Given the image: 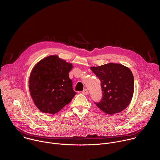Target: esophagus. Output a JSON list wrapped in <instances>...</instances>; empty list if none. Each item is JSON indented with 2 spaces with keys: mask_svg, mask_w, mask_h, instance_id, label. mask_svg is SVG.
<instances>
[{
  "mask_svg": "<svg viewBox=\"0 0 160 160\" xmlns=\"http://www.w3.org/2000/svg\"><path fill=\"white\" fill-rule=\"evenodd\" d=\"M82 94H84V95H87L88 94V90H87V89H84L82 91Z\"/></svg>",
  "mask_w": 160,
  "mask_h": 160,
  "instance_id": "obj_1",
  "label": "esophagus"
}]
</instances>
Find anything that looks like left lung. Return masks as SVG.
<instances>
[{"label":"left lung","instance_id":"8db88e82","mask_svg":"<svg viewBox=\"0 0 160 160\" xmlns=\"http://www.w3.org/2000/svg\"><path fill=\"white\" fill-rule=\"evenodd\" d=\"M100 80L102 97L97 106L109 115H115L129 105L133 94L134 79L128 68L117 63L91 67Z\"/></svg>","mask_w":160,"mask_h":160}]
</instances>
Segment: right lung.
Segmentation results:
<instances>
[{"label":"right lung","instance_id":"add662e5","mask_svg":"<svg viewBox=\"0 0 160 160\" xmlns=\"http://www.w3.org/2000/svg\"><path fill=\"white\" fill-rule=\"evenodd\" d=\"M72 63L57 55L49 56L35 64L29 78L31 97L42 112L55 114L70 103L77 94L69 77Z\"/></svg>","mask_w":160,"mask_h":160}]
</instances>
